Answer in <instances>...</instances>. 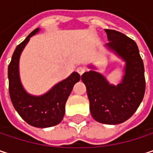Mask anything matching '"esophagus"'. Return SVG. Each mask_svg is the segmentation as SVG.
<instances>
[{
	"mask_svg": "<svg viewBox=\"0 0 153 153\" xmlns=\"http://www.w3.org/2000/svg\"><path fill=\"white\" fill-rule=\"evenodd\" d=\"M76 71L81 75L82 74H84L85 73V71H86V68L83 66V65H79V66H78L76 69Z\"/></svg>",
	"mask_w": 153,
	"mask_h": 153,
	"instance_id": "1",
	"label": "esophagus"
}]
</instances>
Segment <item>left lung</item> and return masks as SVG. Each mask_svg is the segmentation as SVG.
Masks as SVG:
<instances>
[{
  "mask_svg": "<svg viewBox=\"0 0 153 153\" xmlns=\"http://www.w3.org/2000/svg\"><path fill=\"white\" fill-rule=\"evenodd\" d=\"M108 48L125 62V75L117 86L109 84L95 71L86 72L81 79L86 85L92 117L98 122L116 125L128 120L137 110L145 91L144 66L137 43L125 34L105 29Z\"/></svg>",
  "mask_w": 153,
  "mask_h": 153,
  "instance_id": "obj_1",
  "label": "left lung"
}]
</instances>
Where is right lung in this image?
Masks as SVG:
<instances>
[{"mask_svg":"<svg viewBox=\"0 0 153 153\" xmlns=\"http://www.w3.org/2000/svg\"><path fill=\"white\" fill-rule=\"evenodd\" d=\"M38 31V28L33 31L16 48L8 68L9 91L13 106L25 122L36 128H49L62 121L67 98L74 84L79 80L80 75L76 72L73 73L67 79L57 83L41 97L31 96L25 91L19 79V56L30 37Z\"/></svg>","mask_w":153,"mask_h":153,"instance_id":"right-lung-1","label":"right lung"}]
</instances>
